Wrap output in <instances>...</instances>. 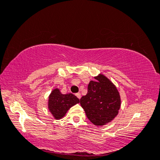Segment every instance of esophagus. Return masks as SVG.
Segmentation results:
<instances>
[{
	"label": "esophagus",
	"mask_w": 160,
	"mask_h": 160,
	"mask_svg": "<svg viewBox=\"0 0 160 160\" xmlns=\"http://www.w3.org/2000/svg\"><path fill=\"white\" fill-rule=\"evenodd\" d=\"M75 95H76V96H77L78 98H79V99L81 98V94L80 93V92H78V93H76Z\"/></svg>",
	"instance_id": "esophagus-1"
}]
</instances>
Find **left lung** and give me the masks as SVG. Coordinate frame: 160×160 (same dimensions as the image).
<instances>
[{"label": "left lung", "instance_id": "8db88e82", "mask_svg": "<svg viewBox=\"0 0 160 160\" xmlns=\"http://www.w3.org/2000/svg\"><path fill=\"white\" fill-rule=\"evenodd\" d=\"M88 86V93L80 98V105L88 118L96 126H103L117 116L121 106L120 95L106 77L99 75Z\"/></svg>", "mask_w": 160, "mask_h": 160}]
</instances>
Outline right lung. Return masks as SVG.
<instances>
[{"instance_id": "obj_1", "label": "right lung", "mask_w": 160, "mask_h": 160, "mask_svg": "<svg viewBox=\"0 0 160 160\" xmlns=\"http://www.w3.org/2000/svg\"><path fill=\"white\" fill-rule=\"evenodd\" d=\"M79 103L80 100L73 94H62L59 89H54L49 97L48 106L54 117L60 119L70 108Z\"/></svg>"}]
</instances>
